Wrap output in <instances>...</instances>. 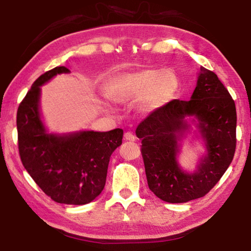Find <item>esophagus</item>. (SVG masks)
Segmentation results:
<instances>
[{"label": "esophagus", "instance_id": "obj_1", "mask_svg": "<svg viewBox=\"0 0 251 251\" xmlns=\"http://www.w3.org/2000/svg\"><path fill=\"white\" fill-rule=\"evenodd\" d=\"M124 138H125V141H128V142H135V139H136L134 134L130 133V131H127V133H125Z\"/></svg>", "mask_w": 251, "mask_h": 251}]
</instances>
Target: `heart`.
<instances>
[{
	"mask_svg": "<svg viewBox=\"0 0 251 251\" xmlns=\"http://www.w3.org/2000/svg\"><path fill=\"white\" fill-rule=\"evenodd\" d=\"M179 87V77L173 70L144 69L115 75L106 83L105 94L117 104L138 99L139 110L150 113L173 100ZM104 106L107 110L112 109L108 104Z\"/></svg>",
	"mask_w": 251,
	"mask_h": 251,
	"instance_id": "b5f03b06",
	"label": "heart"
}]
</instances>
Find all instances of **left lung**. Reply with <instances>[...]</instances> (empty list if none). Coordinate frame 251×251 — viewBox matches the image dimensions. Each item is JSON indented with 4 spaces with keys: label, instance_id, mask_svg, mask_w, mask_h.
<instances>
[{
    "label": "left lung",
    "instance_id": "left-lung-1",
    "mask_svg": "<svg viewBox=\"0 0 251 251\" xmlns=\"http://www.w3.org/2000/svg\"><path fill=\"white\" fill-rule=\"evenodd\" d=\"M236 125L235 101L217 75L201 66L189 100L169 101L136 128L150 189L172 203L205 196L232 161ZM189 137L205 148L193 172L177 163L182 141Z\"/></svg>",
    "mask_w": 251,
    "mask_h": 251
}]
</instances>
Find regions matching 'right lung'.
I'll return each instance as SVG.
<instances>
[{"label": "right lung", "mask_w": 251, "mask_h": 251, "mask_svg": "<svg viewBox=\"0 0 251 251\" xmlns=\"http://www.w3.org/2000/svg\"><path fill=\"white\" fill-rule=\"evenodd\" d=\"M69 73L58 66L33 83L18 109L19 151L29 176L54 201L85 205L103 192L110 155L122 145L124 131H49L41 113V87Z\"/></svg>", "instance_id": "1"}]
</instances>
